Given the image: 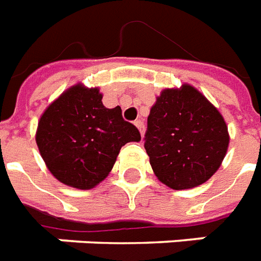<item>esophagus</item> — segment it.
Segmentation results:
<instances>
[{
    "mask_svg": "<svg viewBox=\"0 0 261 261\" xmlns=\"http://www.w3.org/2000/svg\"><path fill=\"white\" fill-rule=\"evenodd\" d=\"M135 126L138 127L139 133H141V135H144L145 133V123L142 119H138V120H135Z\"/></svg>",
    "mask_w": 261,
    "mask_h": 261,
    "instance_id": "1",
    "label": "esophagus"
}]
</instances>
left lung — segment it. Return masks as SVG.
Listing matches in <instances>:
<instances>
[{
	"instance_id": "8db88e82",
	"label": "left lung",
	"mask_w": 261,
	"mask_h": 261,
	"mask_svg": "<svg viewBox=\"0 0 261 261\" xmlns=\"http://www.w3.org/2000/svg\"><path fill=\"white\" fill-rule=\"evenodd\" d=\"M228 142L223 116L190 85L163 90L150 109L145 149L157 179L174 190L206 182L223 162Z\"/></svg>"
}]
</instances>
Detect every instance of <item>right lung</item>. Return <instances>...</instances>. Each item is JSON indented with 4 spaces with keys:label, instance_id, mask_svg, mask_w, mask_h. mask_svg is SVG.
<instances>
[{
    "label": "right lung",
    "instance_id": "add662e5",
    "mask_svg": "<svg viewBox=\"0 0 261 261\" xmlns=\"http://www.w3.org/2000/svg\"><path fill=\"white\" fill-rule=\"evenodd\" d=\"M35 141L56 179L87 190L108 176L122 146L141 141V134L120 107L105 108L97 87L77 83L42 113Z\"/></svg>",
    "mask_w": 261,
    "mask_h": 261
}]
</instances>
